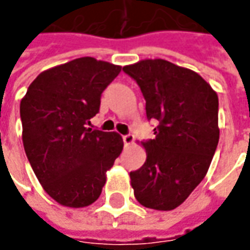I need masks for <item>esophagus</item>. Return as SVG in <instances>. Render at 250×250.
<instances>
[{
  "label": "esophagus",
  "instance_id": "34e87169",
  "mask_svg": "<svg viewBox=\"0 0 250 250\" xmlns=\"http://www.w3.org/2000/svg\"><path fill=\"white\" fill-rule=\"evenodd\" d=\"M122 140H124L125 147H129L130 145L133 143V140H135V136H133L132 133H128V135H124V136H122Z\"/></svg>",
  "mask_w": 250,
  "mask_h": 250
}]
</instances>
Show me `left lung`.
Returning a JSON list of instances; mask_svg holds the SVG:
<instances>
[{
  "mask_svg": "<svg viewBox=\"0 0 250 250\" xmlns=\"http://www.w3.org/2000/svg\"><path fill=\"white\" fill-rule=\"evenodd\" d=\"M122 71L138 83L147 120H156L154 139L143 142L145 164L130 171L142 206L174 210L207 174L216 153L218 97L196 72L164 60H145Z\"/></svg>",
  "mask_w": 250,
  "mask_h": 250,
  "instance_id": "left-lung-1",
  "label": "left lung"
}]
</instances>
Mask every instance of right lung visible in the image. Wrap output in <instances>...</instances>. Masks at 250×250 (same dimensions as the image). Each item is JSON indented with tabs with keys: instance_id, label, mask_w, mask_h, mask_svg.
<instances>
[{
	"instance_id": "right-lung-1",
	"label": "right lung",
	"mask_w": 250,
	"mask_h": 250,
	"mask_svg": "<svg viewBox=\"0 0 250 250\" xmlns=\"http://www.w3.org/2000/svg\"><path fill=\"white\" fill-rule=\"evenodd\" d=\"M121 66L83 57L42 72L21 101L23 147L44 190L60 205L96 202L124 147L115 132L87 128Z\"/></svg>"
}]
</instances>
